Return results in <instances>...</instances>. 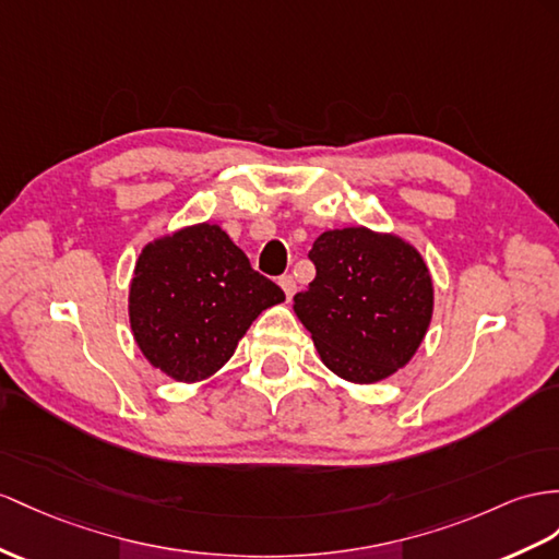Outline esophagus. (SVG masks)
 Returning a JSON list of instances; mask_svg holds the SVG:
<instances>
[{
  "label": "esophagus",
  "mask_w": 559,
  "mask_h": 559,
  "mask_svg": "<svg viewBox=\"0 0 559 559\" xmlns=\"http://www.w3.org/2000/svg\"><path fill=\"white\" fill-rule=\"evenodd\" d=\"M278 285L283 288V293H285V297H293L295 293H297V283H295V278L288 274V276H281V281H278Z\"/></svg>",
  "instance_id": "obj_1"
}]
</instances>
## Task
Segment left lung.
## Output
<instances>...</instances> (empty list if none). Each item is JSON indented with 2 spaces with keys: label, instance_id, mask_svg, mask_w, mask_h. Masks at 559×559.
<instances>
[{
  "label": "left lung",
  "instance_id": "obj_1",
  "mask_svg": "<svg viewBox=\"0 0 559 559\" xmlns=\"http://www.w3.org/2000/svg\"><path fill=\"white\" fill-rule=\"evenodd\" d=\"M317 278L295 313L321 361L349 382H380L404 368L432 321L435 288L420 252L366 226L325 231L309 252Z\"/></svg>",
  "mask_w": 559,
  "mask_h": 559
}]
</instances>
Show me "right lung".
I'll return each instance as SVG.
<instances>
[{
    "label": "right lung",
    "mask_w": 559,
    "mask_h": 559,
    "mask_svg": "<svg viewBox=\"0 0 559 559\" xmlns=\"http://www.w3.org/2000/svg\"><path fill=\"white\" fill-rule=\"evenodd\" d=\"M283 299L217 224H195L141 250L130 323L153 368L177 382H198L217 373L252 321Z\"/></svg>",
    "instance_id": "obj_1"
}]
</instances>
